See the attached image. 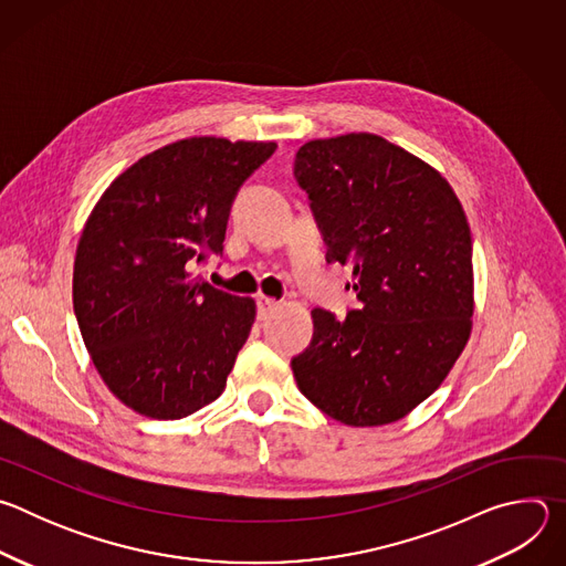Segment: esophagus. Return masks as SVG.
Listing matches in <instances>:
<instances>
[{
  "label": "esophagus",
  "mask_w": 566,
  "mask_h": 566,
  "mask_svg": "<svg viewBox=\"0 0 566 566\" xmlns=\"http://www.w3.org/2000/svg\"><path fill=\"white\" fill-rule=\"evenodd\" d=\"M275 308H277V302H275V300L264 297V295L258 297V317H260V319H266Z\"/></svg>",
  "instance_id": "esophagus-1"
}]
</instances>
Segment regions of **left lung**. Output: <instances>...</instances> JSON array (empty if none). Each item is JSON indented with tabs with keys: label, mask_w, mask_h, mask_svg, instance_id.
Here are the masks:
<instances>
[{
	"label": "left lung",
	"mask_w": 566,
	"mask_h": 566,
	"mask_svg": "<svg viewBox=\"0 0 566 566\" xmlns=\"http://www.w3.org/2000/svg\"><path fill=\"white\" fill-rule=\"evenodd\" d=\"M293 175L327 262L349 264L360 302L313 308L291 360L300 391L332 419L371 428L410 415L448 376L472 329V239L450 184L376 134L304 143Z\"/></svg>",
	"instance_id": "8db88e82"
}]
</instances>
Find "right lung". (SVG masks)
I'll return each mask as SVG.
<instances>
[{"label": "right lung", "instance_id": "right-lung-1", "mask_svg": "<svg viewBox=\"0 0 566 566\" xmlns=\"http://www.w3.org/2000/svg\"><path fill=\"white\" fill-rule=\"evenodd\" d=\"M275 143L184 138L127 168L77 241L73 311L112 394L134 412L184 419L226 387L255 300L192 271L221 255L232 201Z\"/></svg>", "mask_w": 566, "mask_h": 566}]
</instances>
